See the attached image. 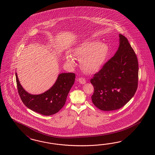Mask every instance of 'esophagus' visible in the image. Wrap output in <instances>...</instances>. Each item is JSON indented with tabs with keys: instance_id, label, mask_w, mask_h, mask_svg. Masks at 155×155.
<instances>
[{
	"instance_id": "34e87169",
	"label": "esophagus",
	"mask_w": 155,
	"mask_h": 155,
	"mask_svg": "<svg viewBox=\"0 0 155 155\" xmlns=\"http://www.w3.org/2000/svg\"><path fill=\"white\" fill-rule=\"evenodd\" d=\"M78 82L81 84H84L86 82V80L83 77H81V78H78Z\"/></svg>"
}]
</instances>
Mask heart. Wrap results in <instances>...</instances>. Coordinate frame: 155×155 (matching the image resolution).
Segmentation results:
<instances>
[{
    "mask_svg": "<svg viewBox=\"0 0 155 155\" xmlns=\"http://www.w3.org/2000/svg\"><path fill=\"white\" fill-rule=\"evenodd\" d=\"M109 53V46L97 40L85 41L76 48L74 54L80 59L81 67L84 72L92 74L97 72L104 64ZM67 60L73 63L72 58Z\"/></svg>",
    "mask_w": 155,
    "mask_h": 155,
    "instance_id": "heart-1",
    "label": "heart"
}]
</instances>
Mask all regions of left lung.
<instances>
[{
	"label": "left lung",
	"mask_w": 155,
	"mask_h": 155,
	"mask_svg": "<svg viewBox=\"0 0 155 155\" xmlns=\"http://www.w3.org/2000/svg\"><path fill=\"white\" fill-rule=\"evenodd\" d=\"M117 53L95 73L90 82L94 105L103 111L119 109L132 98L138 82V62L134 50L124 36L119 34Z\"/></svg>",
	"instance_id": "obj_1"
}]
</instances>
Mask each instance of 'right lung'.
Masks as SVG:
<instances>
[{
  "label": "right lung",
  "mask_w": 155,
  "mask_h": 155,
  "mask_svg": "<svg viewBox=\"0 0 155 155\" xmlns=\"http://www.w3.org/2000/svg\"><path fill=\"white\" fill-rule=\"evenodd\" d=\"M18 92L23 103L30 109L46 116L58 113L64 106L68 93L73 85L76 75L73 73H61L49 90L40 94H31L25 91L15 73Z\"/></svg>",
  "instance_id": "add662e5"
}]
</instances>
